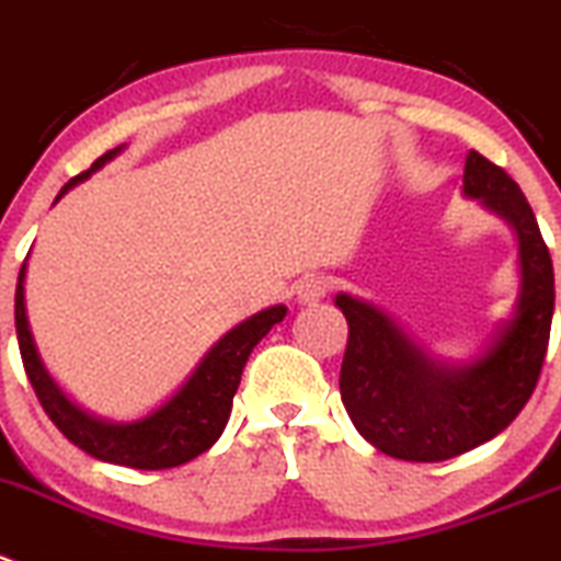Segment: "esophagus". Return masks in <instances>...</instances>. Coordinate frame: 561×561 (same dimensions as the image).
<instances>
[{"label":"esophagus","mask_w":561,"mask_h":561,"mask_svg":"<svg viewBox=\"0 0 561 561\" xmlns=\"http://www.w3.org/2000/svg\"><path fill=\"white\" fill-rule=\"evenodd\" d=\"M328 291H330L328 275H306L300 284H297V302H302V306H317L319 300H324Z\"/></svg>","instance_id":"obj_1"}]
</instances>
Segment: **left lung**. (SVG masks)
<instances>
[{
	"instance_id": "8db88e82",
	"label": "left lung",
	"mask_w": 561,
	"mask_h": 561,
	"mask_svg": "<svg viewBox=\"0 0 561 561\" xmlns=\"http://www.w3.org/2000/svg\"><path fill=\"white\" fill-rule=\"evenodd\" d=\"M462 195L501 217L517 239L512 317L468 360L421 346L391 313L335 295L350 324L341 402L375 449L410 462H440L488 444L529 402L553 319V264L520 186L482 153L468 151Z\"/></svg>"
}]
</instances>
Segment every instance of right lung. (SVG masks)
I'll list each match as a JSON object with an SVG mask.
<instances>
[{
    "label": "right lung",
    "mask_w": 561,
    "mask_h": 561,
    "mask_svg": "<svg viewBox=\"0 0 561 561\" xmlns=\"http://www.w3.org/2000/svg\"><path fill=\"white\" fill-rule=\"evenodd\" d=\"M124 148L126 146L112 148L104 157L95 159L93 168L73 175L62 186L60 195L55 197V204L68 190L88 181L95 170L112 162ZM24 284L26 261L21 264L19 284H15V335H19L21 360H24L26 377H30L32 388L37 393V402L44 404L46 415L55 421L57 430L73 446H79V449L88 451L90 457L101 462L140 468V471H162V468L184 466V462L195 460L197 455H204L206 449L217 444V437L222 435L228 415H231L233 393H237L239 380H242V369L248 364L250 352L277 322H284L286 311H289L286 306H272L228 330L197 360V366L181 382L179 391L170 399H164L151 413L142 415V419L106 421L101 415H93L84 408H79L57 386L55 377L44 366L35 339H32L30 317H26Z\"/></svg>",
    "instance_id": "add662e5"
}]
</instances>
